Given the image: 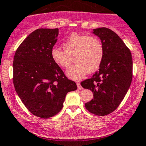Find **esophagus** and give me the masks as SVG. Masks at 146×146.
Wrapping results in <instances>:
<instances>
[{"instance_id": "34e87169", "label": "esophagus", "mask_w": 146, "mask_h": 146, "mask_svg": "<svg viewBox=\"0 0 146 146\" xmlns=\"http://www.w3.org/2000/svg\"><path fill=\"white\" fill-rule=\"evenodd\" d=\"M77 88H78V90H82V87L81 86V84H80V83L79 82H77Z\"/></svg>"}]
</instances>
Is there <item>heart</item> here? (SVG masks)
Listing matches in <instances>:
<instances>
[{"label": "heart", "instance_id": "obj_1", "mask_svg": "<svg viewBox=\"0 0 146 146\" xmlns=\"http://www.w3.org/2000/svg\"><path fill=\"white\" fill-rule=\"evenodd\" d=\"M63 48L64 50L58 47L51 48V59L60 67L67 68L74 58L76 63L66 72L72 80H80L87 72H96L103 61V44L97 37L72 33L64 42Z\"/></svg>", "mask_w": 146, "mask_h": 146}]
</instances>
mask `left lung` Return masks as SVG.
<instances>
[{"label": "left lung", "mask_w": 146, "mask_h": 146, "mask_svg": "<svg viewBox=\"0 0 146 146\" xmlns=\"http://www.w3.org/2000/svg\"><path fill=\"white\" fill-rule=\"evenodd\" d=\"M105 50L103 61L92 78L82 82L83 88L93 92L85 103L89 112L104 116L113 112L124 99L133 78V59L129 48L117 34L108 28L93 29Z\"/></svg>", "instance_id": "left-lung-1"}]
</instances>
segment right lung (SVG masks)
I'll use <instances>...</instances> for the list:
<instances>
[{"label":"right lung","instance_id":"obj_1","mask_svg":"<svg viewBox=\"0 0 146 146\" xmlns=\"http://www.w3.org/2000/svg\"><path fill=\"white\" fill-rule=\"evenodd\" d=\"M58 34V29H36L23 40L13 59L16 92L33 115L44 119L60 112L66 94L77 89L51 59Z\"/></svg>","mask_w":146,"mask_h":146}]
</instances>
